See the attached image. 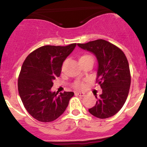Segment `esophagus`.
Instances as JSON below:
<instances>
[{"instance_id": "obj_1", "label": "esophagus", "mask_w": 147, "mask_h": 147, "mask_svg": "<svg viewBox=\"0 0 147 147\" xmlns=\"http://www.w3.org/2000/svg\"><path fill=\"white\" fill-rule=\"evenodd\" d=\"M75 94L76 95H79V97H84L85 96V94L83 93V92H76Z\"/></svg>"}]
</instances>
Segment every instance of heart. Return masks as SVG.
<instances>
[{
    "label": "heart",
    "mask_w": 147,
    "mask_h": 147,
    "mask_svg": "<svg viewBox=\"0 0 147 147\" xmlns=\"http://www.w3.org/2000/svg\"><path fill=\"white\" fill-rule=\"evenodd\" d=\"M90 57H91L90 55H86V54H85V55H82V56L79 58V62H80V61L86 59V58H90ZM83 86H84L83 83H82L81 82H76L74 84V85H73L74 88V89H82V88L83 87Z\"/></svg>",
    "instance_id": "1"
}]
</instances>
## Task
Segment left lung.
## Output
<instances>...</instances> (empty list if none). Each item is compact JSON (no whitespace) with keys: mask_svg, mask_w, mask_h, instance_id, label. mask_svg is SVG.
Wrapping results in <instances>:
<instances>
[{"mask_svg":"<svg viewBox=\"0 0 147 147\" xmlns=\"http://www.w3.org/2000/svg\"><path fill=\"white\" fill-rule=\"evenodd\" d=\"M81 48L95 55L98 61L97 83L102 89L96 105L89 112L105 119L116 114L126 101L131 85V73L123 52L105 40L77 44Z\"/></svg>","mask_w":147,"mask_h":147,"instance_id":"1","label":"left lung"}]
</instances>
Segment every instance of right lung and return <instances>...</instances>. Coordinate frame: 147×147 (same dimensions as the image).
Returning <instances> with one entry per match:
<instances>
[{"instance_id":"right-lung-1","label":"right lung","mask_w":147,"mask_h":147,"mask_svg":"<svg viewBox=\"0 0 147 147\" xmlns=\"http://www.w3.org/2000/svg\"><path fill=\"white\" fill-rule=\"evenodd\" d=\"M45 45L26 58L18 79V90L25 109L40 122H51L60 117L74 93L52 92L53 81L59 77L65 58L76 47Z\"/></svg>"}]
</instances>
